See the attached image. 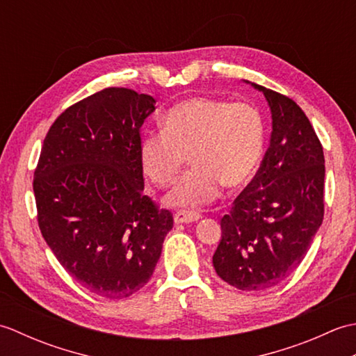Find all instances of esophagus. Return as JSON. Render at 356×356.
<instances>
[{"label":"esophagus","instance_id":"esophagus-1","mask_svg":"<svg viewBox=\"0 0 356 356\" xmlns=\"http://www.w3.org/2000/svg\"><path fill=\"white\" fill-rule=\"evenodd\" d=\"M200 217H202V214L197 213V211L180 209L176 214H174V222H176L177 225L179 223H191V222H197Z\"/></svg>","mask_w":356,"mask_h":356}]
</instances>
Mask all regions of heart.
<instances>
[{"mask_svg": "<svg viewBox=\"0 0 356 356\" xmlns=\"http://www.w3.org/2000/svg\"><path fill=\"white\" fill-rule=\"evenodd\" d=\"M163 130L142 136L139 157L145 176L161 188L176 184L166 202L174 207H203L214 202L222 186H245L259 170L266 143V120L249 102L190 97L171 107L162 119Z\"/></svg>", "mask_w": 356, "mask_h": 356, "instance_id": "heart-1", "label": "heart"}]
</instances>
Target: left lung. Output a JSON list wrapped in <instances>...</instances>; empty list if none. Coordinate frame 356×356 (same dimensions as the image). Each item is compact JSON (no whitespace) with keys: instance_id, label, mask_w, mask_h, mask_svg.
Here are the masks:
<instances>
[{"instance_id":"1","label":"left lung","mask_w":356,"mask_h":356,"mask_svg":"<svg viewBox=\"0 0 356 356\" xmlns=\"http://www.w3.org/2000/svg\"><path fill=\"white\" fill-rule=\"evenodd\" d=\"M266 97L270 143L229 214L213 255L217 275L240 291L282 283L303 261L324 216V154L305 111L291 97L251 84Z\"/></svg>"}]
</instances>
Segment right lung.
Wrapping results in <instances>:
<instances>
[{
    "mask_svg": "<svg viewBox=\"0 0 356 356\" xmlns=\"http://www.w3.org/2000/svg\"><path fill=\"white\" fill-rule=\"evenodd\" d=\"M154 97L110 87L67 108L35 170L38 225L87 291L127 298L148 283L172 214L143 194L140 127Z\"/></svg>",
    "mask_w": 356,
    "mask_h": 356,
    "instance_id": "add662e5",
    "label": "right lung"
}]
</instances>
